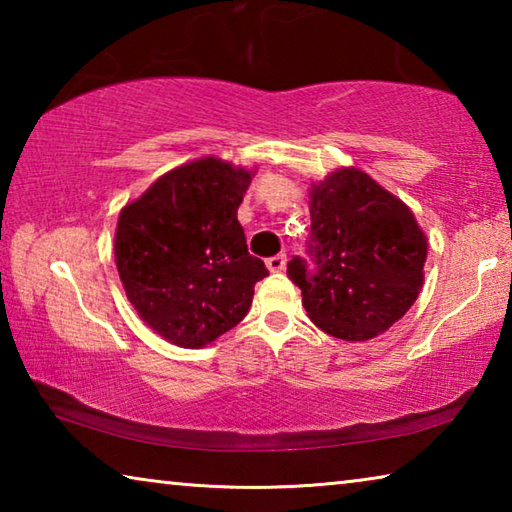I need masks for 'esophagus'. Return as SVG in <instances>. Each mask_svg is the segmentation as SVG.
<instances>
[{"mask_svg": "<svg viewBox=\"0 0 512 512\" xmlns=\"http://www.w3.org/2000/svg\"><path fill=\"white\" fill-rule=\"evenodd\" d=\"M284 266H287V255L280 253V255H273L266 259V268L271 273H277V271H284Z\"/></svg>", "mask_w": 512, "mask_h": 512, "instance_id": "obj_1", "label": "esophagus"}]
</instances>
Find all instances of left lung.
<instances>
[{
	"mask_svg": "<svg viewBox=\"0 0 512 512\" xmlns=\"http://www.w3.org/2000/svg\"><path fill=\"white\" fill-rule=\"evenodd\" d=\"M311 241L287 275L311 323L343 341H370L397 323L424 284L427 235L409 205L357 167L311 183Z\"/></svg>",
	"mask_w": 512,
	"mask_h": 512,
	"instance_id": "obj_1",
	"label": "left lung"
}]
</instances>
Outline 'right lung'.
Segmentation results:
<instances>
[{
  "label": "right lung",
  "mask_w": 512,
  "mask_h": 512,
  "mask_svg": "<svg viewBox=\"0 0 512 512\" xmlns=\"http://www.w3.org/2000/svg\"><path fill=\"white\" fill-rule=\"evenodd\" d=\"M255 171L221 158L171 169L119 212L115 264L137 316L164 341L203 348L241 323L268 275L237 210Z\"/></svg>",
  "instance_id": "1"
}]
</instances>
